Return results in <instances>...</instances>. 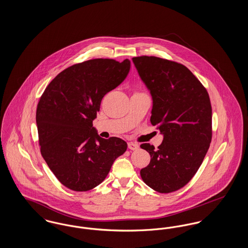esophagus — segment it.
Here are the masks:
<instances>
[{
	"label": "esophagus",
	"mask_w": 248,
	"mask_h": 248,
	"mask_svg": "<svg viewBox=\"0 0 248 248\" xmlns=\"http://www.w3.org/2000/svg\"><path fill=\"white\" fill-rule=\"evenodd\" d=\"M128 148L132 151H136L140 148V145L138 143H135V142H128Z\"/></svg>",
	"instance_id": "obj_1"
}]
</instances>
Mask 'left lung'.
<instances>
[{"instance_id": "left-lung-1", "label": "left lung", "mask_w": 248, "mask_h": 248, "mask_svg": "<svg viewBox=\"0 0 248 248\" xmlns=\"http://www.w3.org/2000/svg\"><path fill=\"white\" fill-rule=\"evenodd\" d=\"M133 63L153 98L151 123L164 136L140 170L152 189L169 193L184 187L196 174L212 140V108L206 89L187 67L156 57L133 58Z\"/></svg>"}]
</instances>
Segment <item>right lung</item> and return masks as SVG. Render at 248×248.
Segmentation results:
<instances>
[{
  "label": "right lung",
  "mask_w": 248,
  "mask_h": 248,
  "mask_svg": "<svg viewBox=\"0 0 248 248\" xmlns=\"http://www.w3.org/2000/svg\"><path fill=\"white\" fill-rule=\"evenodd\" d=\"M129 59H95L61 71L42 94L36 110L41 154L65 187L94 189L106 178L126 142L102 139L93 127L103 96L130 71Z\"/></svg>",
  "instance_id": "1"
}]
</instances>
